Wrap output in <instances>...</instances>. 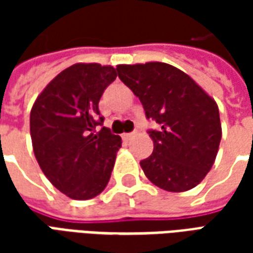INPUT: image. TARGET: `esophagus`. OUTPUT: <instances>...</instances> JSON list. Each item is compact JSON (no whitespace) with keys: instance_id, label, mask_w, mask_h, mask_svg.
I'll list each match as a JSON object with an SVG mask.
<instances>
[{"instance_id":"34e87169","label":"esophagus","mask_w":253,"mask_h":253,"mask_svg":"<svg viewBox=\"0 0 253 253\" xmlns=\"http://www.w3.org/2000/svg\"><path fill=\"white\" fill-rule=\"evenodd\" d=\"M135 135V132H126V134H123V138L125 139H130V138H132Z\"/></svg>"}]
</instances>
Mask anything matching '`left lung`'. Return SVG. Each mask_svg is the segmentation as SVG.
I'll use <instances>...</instances> for the list:
<instances>
[{"mask_svg": "<svg viewBox=\"0 0 253 253\" xmlns=\"http://www.w3.org/2000/svg\"><path fill=\"white\" fill-rule=\"evenodd\" d=\"M118 76L141 100L153 153L139 164L154 186L169 192L196 187L211 169L222 128L215 100L180 69L164 62L118 65Z\"/></svg>", "mask_w": 253, "mask_h": 253, "instance_id": "left-lung-1", "label": "left lung"}]
</instances>
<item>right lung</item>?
Returning <instances> with one entry per match:
<instances>
[{"mask_svg": "<svg viewBox=\"0 0 253 253\" xmlns=\"http://www.w3.org/2000/svg\"><path fill=\"white\" fill-rule=\"evenodd\" d=\"M116 69L74 63L51 80L32 105L30 130L36 161L55 188L86 201L103 192L122 138L101 127L99 101Z\"/></svg>", "mask_w": 253, "mask_h": 253, "instance_id": "1", "label": "right lung"}]
</instances>
